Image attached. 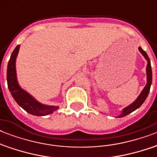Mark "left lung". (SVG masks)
Here are the masks:
<instances>
[{"label": "left lung", "mask_w": 157, "mask_h": 157, "mask_svg": "<svg viewBox=\"0 0 157 157\" xmlns=\"http://www.w3.org/2000/svg\"><path fill=\"white\" fill-rule=\"evenodd\" d=\"M139 51L141 52V54L144 56V58L147 60V85L141 92V94H139L136 100L134 101V103L130 104L129 106L126 107L125 108L122 110V113L118 117H124L127 116L129 113H131L132 112H134L136 109H138L143 103H144V101L146 100L147 97L148 95L149 91H150V87L151 85V81H152V72H151V62L149 59V57L147 56V53L144 51L141 47H139Z\"/></svg>", "instance_id": "obj_1"}]
</instances>
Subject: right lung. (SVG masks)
<instances>
[{
  "label": "right lung",
  "mask_w": 157,
  "mask_h": 157,
  "mask_svg": "<svg viewBox=\"0 0 157 157\" xmlns=\"http://www.w3.org/2000/svg\"><path fill=\"white\" fill-rule=\"evenodd\" d=\"M20 45H17L11 54L10 59L7 67V84L9 90L10 91L11 95L13 96L16 103H18L26 112L34 116H46L51 114L56 111L59 107L57 106H48L44 105L36 101L33 96L21 88L17 81L16 76L15 62L16 57L18 55Z\"/></svg>",
  "instance_id": "right-lung-1"
}]
</instances>
